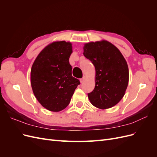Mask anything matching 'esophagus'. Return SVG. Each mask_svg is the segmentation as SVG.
<instances>
[{
	"label": "esophagus",
	"mask_w": 157,
	"mask_h": 157,
	"mask_svg": "<svg viewBox=\"0 0 157 157\" xmlns=\"http://www.w3.org/2000/svg\"><path fill=\"white\" fill-rule=\"evenodd\" d=\"M84 80H85V77H84L82 78H80V83H82V82L84 81Z\"/></svg>",
	"instance_id": "1"
}]
</instances>
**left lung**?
<instances>
[{"label":"left lung","instance_id":"obj_1","mask_svg":"<svg viewBox=\"0 0 157 157\" xmlns=\"http://www.w3.org/2000/svg\"><path fill=\"white\" fill-rule=\"evenodd\" d=\"M83 54L96 69V86L88 94L89 100L101 109L115 106L124 96L128 84L126 59L119 50L107 40L85 44Z\"/></svg>","mask_w":157,"mask_h":157}]
</instances>
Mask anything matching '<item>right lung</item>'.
<instances>
[{
    "label": "right lung",
    "instance_id": "1",
    "mask_svg": "<svg viewBox=\"0 0 157 157\" xmlns=\"http://www.w3.org/2000/svg\"><path fill=\"white\" fill-rule=\"evenodd\" d=\"M72 52L71 42H54L40 52L32 65L33 94L41 105L50 111L58 112L67 107L80 84L71 73L69 59Z\"/></svg>",
    "mask_w": 157,
    "mask_h": 157
}]
</instances>
